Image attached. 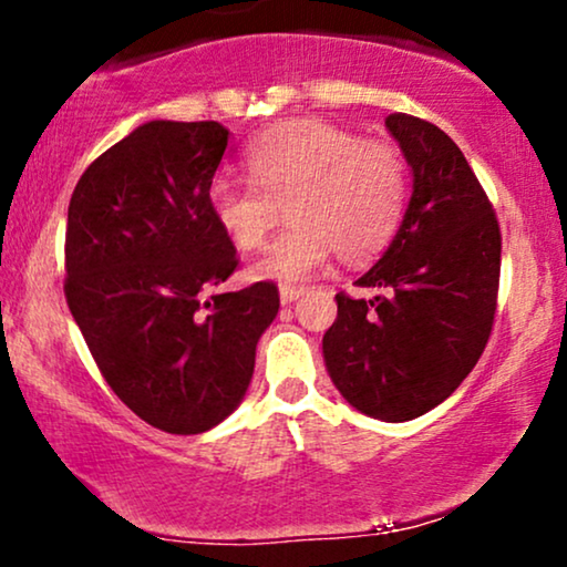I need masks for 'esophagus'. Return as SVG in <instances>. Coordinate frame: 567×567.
Returning <instances> with one entry per match:
<instances>
[{"instance_id":"obj_1","label":"esophagus","mask_w":567,"mask_h":567,"mask_svg":"<svg viewBox=\"0 0 567 567\" xmlns=\"http://www.w3.org/2000/svg\"><path fill=\"white\" fill-rule=\"evenodd\" d=\"M301 296H303V288H296V285H282V288H279V301L282 303L298 301Z\"/></svg>"}]
</instances>
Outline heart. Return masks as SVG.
Segmentation results:
<instances>
[{"label":"heart","mask_w":567,"mask_h":567,"mask_svg":"<svg viewBox=\"0 0 567 567\" xmlns=\"http://www.w3.org/2000/svg\"><path fill=\"white\" fill-rule=\"evenodd\" d=\"M250 181L220 175L207 202L234 247L258 250L288 205L290 226L250 275L298 282L338 252L362 264L392 243L408 205V162L386 141H362L333 122L298 120L266 130L245 148Z\"/></svg>","instance_id":"heart-1"}]
</instances>
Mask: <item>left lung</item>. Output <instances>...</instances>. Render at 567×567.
Masks as SVG:
<instances>
[{
  "instance_id": "8db88e82",
  "label": "left lung",
  "mask_w": 567,
  "mask_h": 567,
  "mask_svg": "<svg viewBox=\"0 0 567 567\" xmlns=\"http://www.w3.org/2000/svg\"><path fill=\"white\" fill-rule=\"evenodd\" d=\"M389 133L413 167L400 231L357 285L338 292L322 338L324 365L349 405L410 421L447 400L483 357L498 303L496 210L461 148L432 122L389 114Z\"/></svg>"
}]
</instances>
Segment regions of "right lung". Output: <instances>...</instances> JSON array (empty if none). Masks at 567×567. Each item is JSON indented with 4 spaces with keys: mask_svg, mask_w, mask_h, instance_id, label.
Segmentation results:
<instances>
[{
    "mask_svg": "<svg viewBox=\"0 0 567 567\" xmlns=\"http://www.w3.org/2000/svg\"><path fill=\"white\" fill-rule=\"evenodd\" d=\"M218 122L154 120L82 173L69 202L71 317L112 392L171 434L213 429L247 392L275 282L213 292L239 266L210 213Z\"/></svg>",
    "mask_w": 567,
    "mask_h": 567,
    "instance_id": "right-lung-1",
    "label": "right lung"
}]
</instances>
